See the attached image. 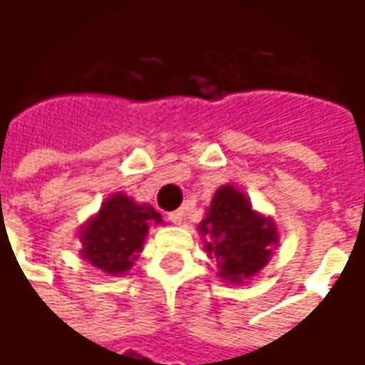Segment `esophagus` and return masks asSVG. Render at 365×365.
I'll list each match as a JSON object with an SVG mask.
<instances>
[{"label":"esophagus","instance_id":"34e87169","mask_svg":"<svg viewBox=\"0 0 365 365\" xmlns=\"http://www.w3.org/2000/svg\"><path fill=\"white\" fill-rule=\"evenodd\" d=\"M168 219H170V222H174V225H182L183 219H185V213H183V209L172 211V213H168Z\"/></svg>","mask_w":365,"mask_h":365}]
</instances>
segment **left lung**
<instances>
[{"mask_svg": "<svg viewBox=\"0 0 365 365\" xmlns=\"http://www.w3.org/2000/svg\"><path fill=\"white\" fill-rule=\"evenodd\" d=\"M197 230L203 237V248L217 262V275L227 283L252 279L279 245L275 222L258 213L245 191L235 185H221L215 191Z\"/></svg>", "mask_w": 365, "mask_h": 365, "instance_id": "obj_1", "label": "left lung"}]
</instances>
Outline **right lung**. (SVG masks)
<instances>
[{"mask_svg":"<svg viewBox=\"0 0 365 365\" xmlns=\"http://www.w3.org/2000/svg\"><path fill=\"white\" fill-rule=\"evenodd\" d=\"M162 215L148 203H136L125 193H113L80 229V256L107 275H123L135 266L150 225Z\"/></svg>","mask_w":365,"mask_h":365,"instance_id":"obj_1","label":"right lung"}]
</instances>
